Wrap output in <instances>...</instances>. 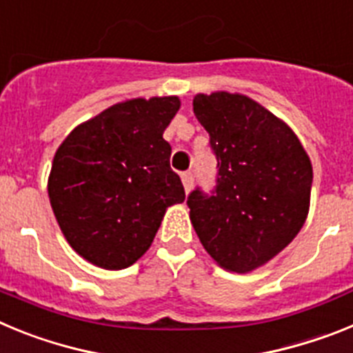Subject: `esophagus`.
Segmentation results:
<instances>
[{
  "label": "esophagus",
  "instance_id": "34e87169",
  "mask_svg": "<svg viewBox=\"0 0 353 353\" xmlns=\"http://www.w3.org/2000/svg\"><path fill=\"white\" fill-rule=\"evenodd\" d=\"M182 183L185 187V191L189 192L192 189V183H194V174L192 171H183L182 173Z\"/></svg>",
  "mask_w": 353,
  "mask_h": 353
}]
</instances>
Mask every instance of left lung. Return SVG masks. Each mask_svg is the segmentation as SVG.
Listing matches in <instances>:
<instances>
[{
    "label": "left lung",
    "instance_id": "1",
    "mask_svg": "<svg viewBox=\"0 0 353 353\" xmlns=\"http://www.w3.org/2000/svg\"><path fill=\"white\" fill-rule=\"evenodd\" d=\"M194 114L217 159L215 187L187 196L207 252L230 272H251L295 239L310 210L313 168L286 123L252 99L194 97Z\"/></svg>",
    "mask_w": 353,
    "mask_h": 353
}]
</instances>
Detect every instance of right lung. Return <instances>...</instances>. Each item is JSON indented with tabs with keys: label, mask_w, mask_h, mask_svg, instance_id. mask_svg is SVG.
I'll use <instances>...</instances> for the list:
<instances>
[{
	"label": "right lung",
	"mask_w": 353,
	"mask_h": 353,
	"mask_svg": "<svg viewBox=\"0 0 353 353\" xmlns=\"http://www.w3.org/2000/svg\"><path fill=\"white\" fill-rule=\"evenodd\" d=\"M179 97L120 102L76 127L60 145L49 174V199L72 249L108 270L146 252L164 212L185 199L162 134Z\"/></svg>",
	"instance_id": "obj_1"
}]
</instances>
